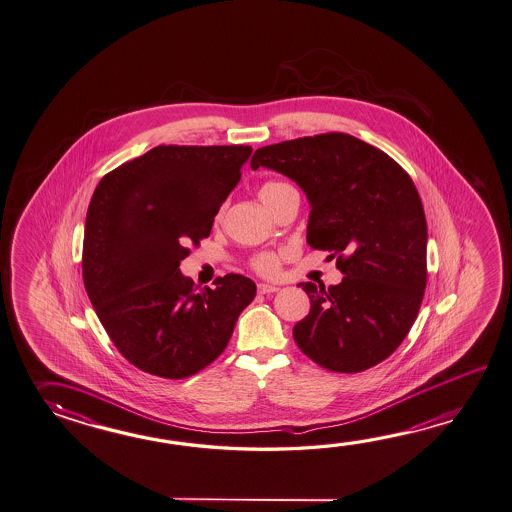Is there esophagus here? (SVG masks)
<instances>
[{"label": "esophagus", "instance_id": "34e87169", "mask_svg": "<svg viewBox=\"0 0 512 512\" xmlns=\"http://www.w3.org/2000/svg\"><path fill=\"white\" fill-rule=\"evenodd\" d=\"M257 290H259V293H264V295H268V293L279 292V286H275V284H266V282H261V284L257 286Z\"/></svg>", "mask_w": 512, "mask_h": 512}]
</instances>
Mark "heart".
Wrapping results in <instances>:
<instances>
[{"instance_id":"obj_1","label":"heart","mask_w":512,"mask_h":512,"mask_svg":"<svg viewBox=\"0 0 512 512\" xmlns=\"http://www.w3.org/2000/svg\"><path fill=\"white\" fill-rule=\"evenodd\" d=\"M284 188H288V186L282 184V182H277V180H270V182L262 184L261 189H259V195H261L264 206H268L270 200ZM251 268H253L255 272L261 273V275H275V273L279 272V255L273 253V251L257 253V255L251 259Z\"/></svg>"}]
</instances>
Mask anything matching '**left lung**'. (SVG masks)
<instances>
[{"label": "left lung", "instance_id": "left-lung-1", "mask_svg": "<svg viewBox=\"0 0 512 512\" xmlns=\"http://www.w3.org/2000/svg\"><path fill=\"white\" fill-rule=\"evenodd\" d=\"M292 178L310 202L306 242L337 257L343 281L301 282L310 313L293 339L317 365L363 372L396 350L418 317L427 286V219L407 171L345 133L264 146L251 169Z\"/></svg>", "mask_w": 512, "mask_h": 512}]
</instances>
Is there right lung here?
Returning <instances> with one entry per match:
<instances>
[{
	"label": "right lung",
	"mask_w": 512,
	"mask_h": 512,
	"mask_svg": "<svg viewBox=\"0 0 512 512\" xmlns=\"http://www.w3.org/2000/svg\"><path fill=\"white\" fill-rule=\"evenodd\" d=\"M250 146H158L107 173L85 219L82 275L105 332L131 365L182 379L213 363L230 343L255 282L228 273L215 288L180 273L199 246Z\"/></svg>",
	"instance_id": "add662e5"
}]
</instances>
